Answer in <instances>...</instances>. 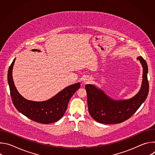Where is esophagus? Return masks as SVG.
<instances>
[{
	"label": "esophagus",
	"mask_w": 155,
	"mask_h": 155,
	"mask_svg": "<svg viewBox=\"0 0 155 155\" xmlns=\"http://www.w3.org/2000/svg\"><path fill=\"white\" fill-rule=\"evenodd\" d=\"M90 80H91V78L89 77H86L83 78V81H84V83H89L90 81Z\"/></svg>",
	"instance_id": "1"
}]
</instances>
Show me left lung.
I'll return each mask as SVG.
<instances>
[{"mask_svg": "<svg viewBox=\"0 0 155 155\" xmlns=\"http://www.w3.org/2000/svg\"><path fill=\"white\" fill-rule=\"evenodd\" d=\"M137 59L142 65L143 79L139 91L132 98L114 100L94 85L90 84L85 86L88 111L94 120L108 124L122 123L132 116L145 102L149 91L148 66L142 56L137 57Z\"/></svg>", "mask_w": 155, "mask_h": 155, "instance_id": "1", "label": "left lung"}]
</instances>
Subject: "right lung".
Masks as SVG:
<instances>
[{
    "mask_svg": "<svg viewBox=\"0 0 155 155\" xmlns=\"http://www.w3.org/2000/svg\"><path fill=\"white\" fill-rule=\"evenodd\" d=\"M34 51H40L32 50ZM15 58L11 64L8 71V83L13 105L18 111L32 121L42 124H50L60 120L66 110L68 103L80 87V83L70 85L52 98L42 102L29 101L24 98L17 91L12 77V70Z\"/></svg>",
    "mask_w": 155,
    "mask_h": 155,
    "instance_id": "1",
    "label": "right lung"
}]
</instances>
